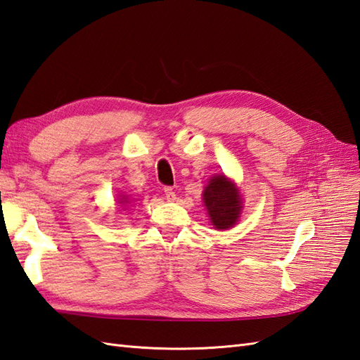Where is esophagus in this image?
<instances>
[{
  "label": "esophagus",
  "mask_w": 360,
  "mask_h": 360,
  "mask_svg": "<svg viewBox=\"0 0 360 360\" xmlns=\"http://www.w3.org/2000/svg\"><path fill=\"white\" fill-rule=\"evenodd\" d=\"M165 197H166V200L168 201H174L175 198H177V195H175V192H174V189L172 188H165Z\"/></svg>",
  "instance_id": "esophagus-1"
}]
</instances>
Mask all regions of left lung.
Returning <instances> with one entry per match:
<instances>
[{
  "label": "left lung",
  "mask_w": 360,
  "mask_h": 360,
  "mask_svg": "<svg viewBox=\"0 0 360 360\" xmlns=\"http://www.w3.org/2000/svg\"><path fill=\"white\" fill-rule=\"evenodd\" d=\"M203 201L210 223L218 231H227L236 224L243 209V200L235 183L224 174L210 177L203 191Z\"/></svg>",
  "instance_id": "left-lung-1"
}]
</instances>
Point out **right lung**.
<instances>
[{
	"instance_id": "obj_1",
	"label": "right lung",
	"mask_w": 360,
	"mask_h": 360,
	"mask_svg": "<svg viewBox=\"0 0 360 360\" xmlns=\"http://www.w3.org/2000/svg\"><path fill=\"white\" fill-rule=\"evenodd\" d=\"M119 201H120V203H124V205H125V203H128V200H127V197H125V195H124V198H120Z\"/></svg>"
}]
</instances>
